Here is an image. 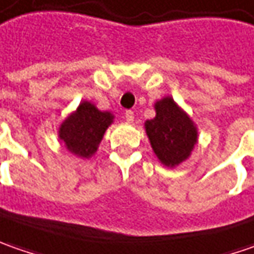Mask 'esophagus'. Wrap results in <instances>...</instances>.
<instances>
[{
  "label": "esophagus",
  "mask_w": 254,
  "mask_h": 254,
  "mask_svg": "<svg viewBox=\"0 0 254 254\" xmlns=\"http://www.w3.org/2000/svg\"><path fill=\"white\" fill-rule=\"evenodd\" d=\"M126 120L128 123L134 122V113H132L131 110H127V112H126Z\"/></svg>",
  "instance_id": "obj_1"
}]
</instances>
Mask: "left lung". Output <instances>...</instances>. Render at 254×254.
I'll use <instances>...</instances> for the list:
<instances>
[{
    "mask_svg": "<svg viewBox=\"0 0 254 254\" xmlns=\"http://www.w3.org/2000/svg\"><path fill=\"white\" fill-rule=\"evenodd\" d=\"M155 117L144 123L151 148L164 167L187 161L198 142V127L177 102L165 96L154 103Z\"/></svg>",
    "mask_w": 254,
    "mask_h": 254,
    "instance_id": "1",
    "label": "left lung"
}]
</instances>
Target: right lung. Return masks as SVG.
Returning <instances> with one entry per match:
<instances>
[{"label":"right lung","mask_w":254,"mask_h":254,"mask_svg":"<svg viewBox=\"0 0 254 254\" xmlns=\"http://www.w3.org/2000/svg\"><path fill=\"white\" fill-rule=\"evenodd\" d=\"M113 120L114 114L102 112L92 102L83 100L59 126L58 137L67 151L86 160L96 154Z\"/></svg>","instance_id":"obj_1"}]
</instances>
